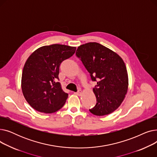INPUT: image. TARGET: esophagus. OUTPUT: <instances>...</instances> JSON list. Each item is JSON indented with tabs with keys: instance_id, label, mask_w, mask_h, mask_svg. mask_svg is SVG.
<instances>
[{
	"instance_id": "34e87169",
	"label": "esophagus",
	"mask_w": 157,
	"mask_h": 157,
	"mask_svg": "<svg viewBox=\"0 0 157 157\" xmlns=\"http://www.w3.org/2000/svg\"><path fill=\"white\" fill-rule=\"evenodd\" d=\"M74 94H75V95H78V96H80L81 95V94H82V91H81V90H78V91L77 92H74Z\"/></svg>"
}]
</instances>
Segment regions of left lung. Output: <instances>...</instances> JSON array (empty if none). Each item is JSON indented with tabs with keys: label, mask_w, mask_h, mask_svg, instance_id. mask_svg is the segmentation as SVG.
<instances>
[{
	"label": "left lung",
	"mask_w": 157,
	"mask_h": 157,
	"mask_svg": "<svg viewBox=\"0 0 157 157\" xmlns=\"http://www.w3.org/2000/svg\"><path fill=\"white\" fill-rule=\"evenodd\" d=\"M76 55L92 80L97 81L93 89L97 103L89 111L97 116L111 114L118 108L127 93L128 78L124 62L117 53L95 42L78 46Z\"/></svg>",
	"instance_id": "left-lung-1"
}]
</instances>
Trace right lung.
Returning a JSON list of instances; mask_svg holds the SVG:
<instances>
[{
	"mask_svg": "<svg viewBox=\"0 0 157 157\" xmlns=\"http://www.w3.org/2000/svg\"><path fill=\"white\" fill-rule=\"evenodd\" d=\"M76 49V47L63 44L44 46L28 58L22 72L21 90L32 108L40 113H53L63 106L68 94L58 82L59 68Z\"/></svg>",
	"mask_w": 157,
	"mask_h": 157,
	"instance_id": "right-lung-1",
	"label": "right lung"
}]
</instances>
